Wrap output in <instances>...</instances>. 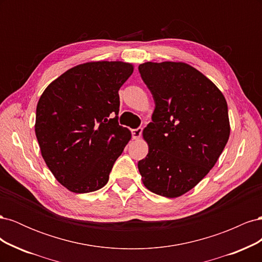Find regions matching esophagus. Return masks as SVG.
Wrapping results in <instances>:
<instances>
[{
    "label": "esophagus",
    "instance_id": "1",
    "mask_svg": "<svg viewBox=\"0 0 262 262\" xmlns=\"http://www.w3.org/2000/svg\"><path fill=\"white\" fill-rule=\"evenodd\" d=\"M141 134H142V128H138V129L132 130V138L134 140L140 139L141 138Z\"/></svg>",
    "mask_w": 262,
    "mask_h": 262
}]
</instances>
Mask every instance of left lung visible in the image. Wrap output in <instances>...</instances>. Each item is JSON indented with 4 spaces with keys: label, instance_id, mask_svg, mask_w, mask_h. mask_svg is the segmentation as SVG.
Returning a JSON list of instances; mask_svg holds the SVG:
<instances>
[{
    "label": "left lung",
    "instance_id": "obj_1",
    "mask_svg": "<svg viewBox=\"0 0 262 262\" xmlns=\"http://www.w3.org/2000/svg\"><path fill=\"white\" fill-rule=\"evenodd\" d=\"M142 80L153 95L152 122L143 130L148 145L138 163L144 186L178 198L208 175L227 143V102L216 85L185 62H145Z\"/></svg>",
    "mask_w": 262,
    "mask_h": 262
}]
</instances>
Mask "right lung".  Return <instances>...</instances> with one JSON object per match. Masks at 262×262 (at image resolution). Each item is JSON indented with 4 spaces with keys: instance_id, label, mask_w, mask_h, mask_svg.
<instances>
[{
    "instance_id": "right-lung-1",
    "label": "right lung",
    "mask_w": 262,
    "mask_h": 262,
    "mask_svg": "<svg viewBox=\"0 0 262 262\" xmlns=\"http://www.w3.org/2000/svg\"><path fill=\"white\" fill-rule=\"evenodd\" d=\"M133 69L122 61L86 62L55 78L39 98V147L54 178L69 191L87 193L104 187L131 140L117 115L118 92Z\"/></svg>"
}]
</instances>
